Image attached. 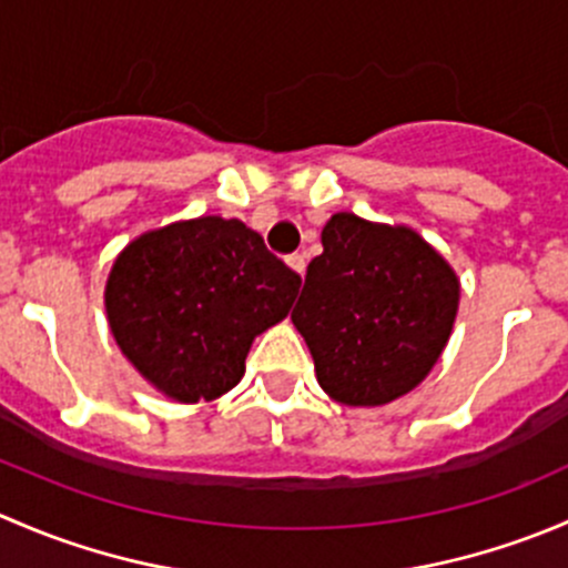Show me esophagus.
<instances>
[{
	"label": "esophagus",
	"instance_id": "1",
	"mask_svg": "<svg viewBox=\"0 0 568 568\" xmlns=\"http://www.w3.org/2000/svg\"><path fill=\"white\" fill-rule=\"evenodd\" d=\"M288 266L294 268L296 274H305V266H307L305 252H294V255H288Z\"/></svg>",
	"mask_w": 568,
	"mask_h": 568
}]
</instances>
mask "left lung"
<instances>
[{"label": "left lung", "instance_id": "obj_1", "mask_svg": "<svg viewBox=\"0 0 568 568\" xmlns=\"http://www.w3.org/2000/svg\"><path fill=\"white\" fill-rule=\"evenodd\" d=\"M291 321L318 385L348 406H379L426 379L459 307V280L409 227L335 214L321 233Z\"/></svg>", "mask_w": 568, "mask_h": 568}]
</instances>
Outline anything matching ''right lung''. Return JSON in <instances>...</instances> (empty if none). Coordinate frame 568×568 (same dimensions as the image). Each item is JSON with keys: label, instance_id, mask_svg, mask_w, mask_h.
<instances>
[{"label": "right lung", "instance_id": "add662e5", "mask_svg": "<svg viewBox=\"0 0 568 568\" xmlns=\"http://www.w3.org/2000/svg\"><path fill=\"white\" fill-rule=\"evenodd\" d=\"M302 277L239 220L200 216L131 242L106 280V316L136 371L183 404L239 385L263 329Z\"/></svg>", "mask_w": 568, "mask_h": 568}]
</instances>
